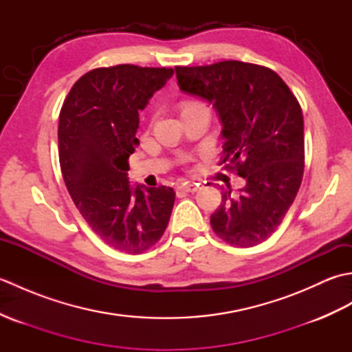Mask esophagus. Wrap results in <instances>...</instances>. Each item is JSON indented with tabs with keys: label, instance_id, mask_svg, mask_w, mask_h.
I'll return each mask as SVG.
<instances>
[{
	"label": "esophagus",
	"instance_id": "obj_1",
	"mask_svg": "<svg viewBox=\"0 0 352 352\" xmlns=\"http://www.w3.org/2000/svg\"><path fill=\"white\" fill-rule=\"evenodd\" d=\"M198 188H199V184H197V183H180V184H177L178 192H197Z\"/></svg>",
	"mask_w": 352,
	"mask_h": 352
}]
</instances>
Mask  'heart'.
Segmentation results:
<instances>
[{"label":"heart","mask_w":352,"mask_h":352,"mask_svg":"<svg viewBox=\"0 0 352 352\" xmlns=\"http://www.w3.org/2000/svg\"><path fill=\"white\" fill-rule=\"evenodd\" d=\"M197 106H204V104L197 101V100H186V101L182 102V111L192 109V107H197Z\"/></svg>","instance_id":"heart-1"}]
</instances>
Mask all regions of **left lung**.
Instances as JSON below:
<instances>
[{"label":"left lung","mask_w":352,"mask_h":352,"mask_svg":"<svg viewBox=\"0 0 352 352\" xmlns=\"http://www.w3.org/2000/svg\"><path fill=\"white\" fill-rule=\"evenodd\" d=\"M183 92L210 101L222 124L226 168L246 182L239 197L223 190L210 216L214 234L239 248L266 241L290 208L304 174L301 106L278 74L223 60L175 66Z\"/></svg>","instance_id":"8db88e82"}]
</instances>
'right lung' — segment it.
I'll list each match as a JSON object with an SVG mask.
<instances>
[{"label":"right lung","mask_w":352,"mask_h":352,"mask_svg":"<svg viewBox=\"0 0 352 352\" xmlns=\"http://www.w3.org/2000/svg\"><path fill=\"white\" fill-rule=\"evenodd\" d=\"M172 74L136 65L92 69L71 87L58 116V160L74 204L101 241L126 254L159 242L174 207L172 188L133 189L126 177L139 110Z\"/></svg>","instance_id":"right-lung-1"}]
</instances>
